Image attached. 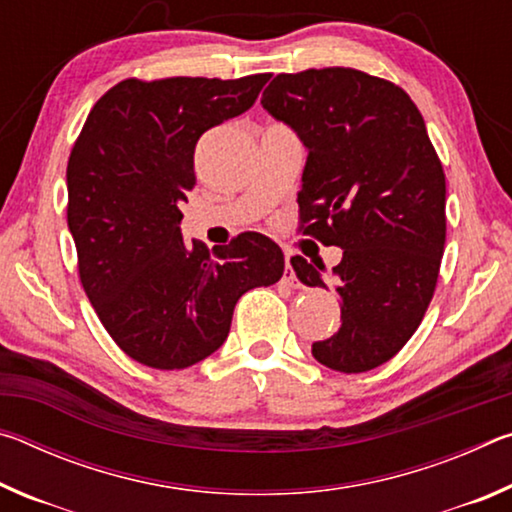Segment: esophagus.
<instances>
[{
    "instance_id": "obj_1",
    "label": "esophagus",
    "mask_w": 512,
    "mask_h": 512,
    "mask_svg": "<svg viewBox=\"0 0 512 512\" xmlns=\"http://www.w3.org/2000/svg\"><path fill=\"white\" fill-rule=\"evenodd\" d=\"M284 264H287V268H284L282 282L287 284V287H298V277H296V273H293V268H291V250H287V248H284Z\"/></svg>"
}]
</instances>
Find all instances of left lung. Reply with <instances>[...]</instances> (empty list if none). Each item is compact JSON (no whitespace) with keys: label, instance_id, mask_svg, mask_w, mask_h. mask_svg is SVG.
Instances as JSON below:
<instances>
[{"label":"left lung","instance_id":"left-lung-1","mask_svg":"<svg viewBox=\"0 0 512 512\" xmlns=\"http://www.w3.org/2000/svg\"><path fill=\"white\" fill-rule=\"evenodd\" d=\"M262 106L309 151L298 230L343 248L341 327L311 354L339 372L377 368L422 323L445 253V171L424 119L400 85L352 67L277 74ZM291 266L327 289L325 264L296 255Z\"/></svg>","mask_w":512,"mask_h":512}]
</instances>
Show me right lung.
Instances as JSON below:
<instances>
[{
    "label": "right lung",
    "mask_w": 512,
    "mask_h": 512,
    "mask_svg": "<svg viewBox=\"0 0 512 512\" xmlns=\"http://www.w3.org/2000/svg\"><path fill=\"white\" fill-rule=\"evenodd\" d=\"M268 79H126L94 103L72 146L67 225L81 284L112 341L144 366L210 357L237 300L284 273L280 246L259 232L212 250L180 235L198 137L246 112Z\"/></svg>",
    "instance_id": "1"
}]
</instances>
